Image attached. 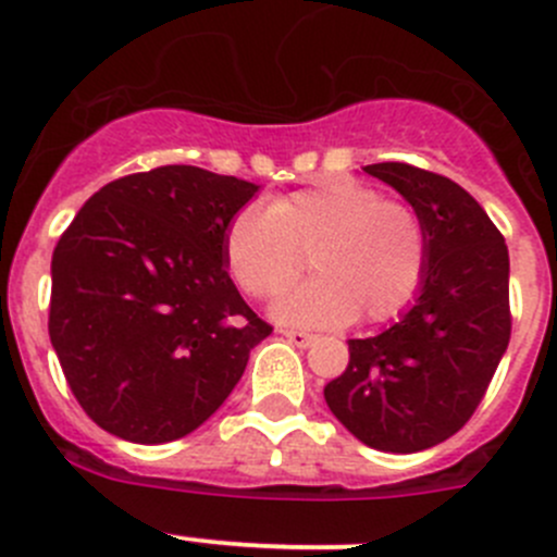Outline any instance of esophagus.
Segmentation results:
<instances>
[{
    "label": "esophagus",
    "mask_w": 557,
    "mask_h": 557,
    "mask_svg": "<svg viewBox=\"0 0 557 557\" xmlns=\"http://www.w3.org/2000/svg\"><path fill=\"white\" fill-rule=\"evenodd\" d=\"M280 334H283L288 342H294L296 347H310L312 342L318 339V336L307 334V331H296V329H283V331H280Z\"/></svg>",
    "instance_id": "esophagus-1"
}]
</instances>
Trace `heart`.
<instances>
[{"label": "heart", "instance_id": "obj_1", "mask_svg": "<svg viewBox=\"0 0 557 557\" xmlns=\"http://www.w3.org/2000/svg\"><path fill=\"white\" fill-rule=\"evenodd\" d=\"M314 277L277 301L274 318L339 329L358 312L387 320L418 294L429 263L420 212L350 177L320 180L263 207L247 205L223 232V263L252 299H274L301 272Z\"/></svg>", "mask_w": 557, "mask_h": 557}]
</instances>
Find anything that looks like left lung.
I'll use <instances>...</instances> for the list:
<instances>
[{"label": "left lung", "mask_w": 557, "mask_h": 557, "mask_svg": "<svg viewBox=\"0 0 557 557\" xmlns=\"http://www.w3.org/2000/svg\"><path fill=\"white\" fill-rule=\"evenodd\" d=\"M363 172L420 212L429 263L418 299L391 329L347 342L350 363L323 396L363 445L429 450L469 423L507 352L509 250L474 196L450 177L398 161Z\"/></svg>", "instance_id": "left-lung-1"}]
</instances>
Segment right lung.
<instances>
[{"label":"right lung","mask_w":557,"mask_h":557,"mask_svg":"<svg viewBox=\"0 0 557 557\" xmlns=\"http://www.w3.org/2000/svg\"><path fill=\"white\" fill-rule=\"evenodd\" d=\"M258 185L170 164L99 188L50 263L48 331L99 429L161 445L199 429L272 334L232 283L223 232Z\"/></svg>","instance_id":"obj_1"}]
</instances>
